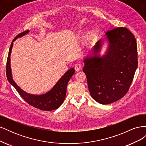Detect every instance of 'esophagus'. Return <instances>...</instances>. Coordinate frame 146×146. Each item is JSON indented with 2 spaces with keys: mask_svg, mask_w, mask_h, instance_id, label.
<instances>
[{
  "mask_svg": "<svg viewBox=\"0 0 146 146\" xmlns=\"http://www.w3.org/2000/svg\"><path fill=\"white\" fill-rule=\"evenodd\" d=\"M82 69V64H79V63H77L76 64V65H75V69H76V70L77 72H78L80 71V70H81Z\"/></svg>",
  "mask_w": 146,
  "mask_h": 146,
  "instance_id": "1",
  "label": "esophagus"
}]
</instances>
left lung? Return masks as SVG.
Instances as JSON below:
<instances>
[{
    "label": "left lung",
    "mask_w": 146,
    "mask_h": 146,
    "mask_svg": "<svg viewBox=\"0 0 146 146\" xmlns=\"http://www.w3.org/2000/svg\"><path fill=\"white\" fill-rule=\"evenodd\" d=\"M108 47L100 56L102 39L97 41L83 59V71L94 100L110 104L123 97L129 90L138 67L137 44L134 35L125 27L105 33Z\"/></svg>",
    "instance_id": "1"
}]
</instances>
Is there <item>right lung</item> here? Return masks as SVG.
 Returning a JSON list of instances; mask_svg holds the SVG:
<instances>
[{
  "mask_svg": "<svg viewBox=\"0 0 146 146\" xmlns=\"http://www.w3.org/2000/svg\"><path fill=\"white\" fill-rule=\"evenodd\" d=\"M30 30H27L17 35L11 42L7 61V77L9 83L14 86L16 91L18 92L19 95L29 104L32 105L33 107L43 110V111H52V110L58 108L63 104L66 98L68 83L74 74L75 70L74 68L69 69L60 78V80L56 82L54 87L50 91L47 92L46 93L41 95H35L27 93V92L22 90L13 80L10 64V55L11 54L12 47L13 46V42L16 39L28 34Z\"/></svg>",
  "mask_w": 146,
  "mask_h": 146,
  "instance_id": "add662e5",
  "label": "right lung"
}]
</instances>
